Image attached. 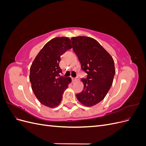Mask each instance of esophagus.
I'll use <instances>...</instances> for the list:
<instances>
[{
  "label": "esophagus",
  "instance_id": "obj_1",
  "mask_svg": "<svg viewBox=\"0 0 146 146\" xmlns=\"http://www.w3.org/2000/svg\"><path fill=\"white\" fill-rule=\"evenodd\" d=\"M77 78H72V81L73 82H76V81H77Z\"/></svg>",
  "mask_w": 146,
  "mask_h": 146
}]
</instances>
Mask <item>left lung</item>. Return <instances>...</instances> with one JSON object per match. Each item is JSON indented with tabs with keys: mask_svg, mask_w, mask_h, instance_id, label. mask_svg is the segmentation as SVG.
<instances>
[{
	"mask_svg": "<svg viewBox=\"0 0 146 146\" xmlns=\"http://www.w3.org/2000/svg\"><path fill=\"white\" fill-rule=\"evenodd\" d=\"M72 48L88 75L81 79L83 90L76 95L78 100L86 107H92L102 100L111 88L115 68L113 58L94 38L77 36L71 38Z\"/></svg>",
	"mask_w": 146,
	"mask_h": 146,
	"instance_id": "left-lung-1",
	"label": "left lung"
}]
</instances>
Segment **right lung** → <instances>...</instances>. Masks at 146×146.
Wrapping results in <instances>:
<instances>
[{
	"mask_svg": "<svg viewBox=\"0 0 146 146\" xmlns=\"http://www.w3.org/2000/svg\"><path fill=\"white\" fill-rule=\"evenodd\" d=\"M72 47L68 37H56L47 42L31 65L30 81L39 102L49 108L61 103L71 78L61 76V56Z\"/></svg>",
	"mask_w": 146,
	"mask_h": 146,
	"instance_id": "right-lung-1",
	"label": "right lung"
}]
</instances>
